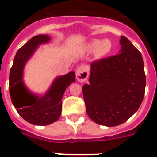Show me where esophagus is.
Instances as JSON below:
<instances>
[{
  "label": "esophagus",
  "mask_w": 157,
  "mask_h": 157,
  "mask_svg": "<svg viewBox=\"0 0 157 157\" xmlns=\"http://www.w3.org/2000/svg\"><path fill=\"white\" fill-rule=\"evenodd\" d=\"M89 75L88 66L82 65L76 70V78L79 82H85Z\"/></svg>",
  "instance_id": "1"
}]
</instances>
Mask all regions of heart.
<instances>
[{
	"label": "heart",
	"instance_id": "1",
	"mask_svg": "<svg viewBox=\"0 0 157 157\" xmlns=\"http://www.w3.org/2000/svg\"><path fill=\"white\" fill-rule=\"evenodd\" d=\"M113 44L110 40L105 39V40H99L95 39L90 41L86 46V49L90 52H96L98 57H104L112 50Z\"/></svg>",
	"mask_w": 157,
	"mask_h": 157
}]
</instances>
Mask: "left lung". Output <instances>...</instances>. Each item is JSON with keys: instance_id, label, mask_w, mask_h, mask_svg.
<instances>
[{"instance_id": "obj_1", "label": "left lung", "mask_w": 157, "mask_h": 157, "mask_svg": "<svg viewBox=\"0 0 157 157\" xmlns=\"http://www.w3.org/2000/svg\"><path fill=\"white\" fill-rule=\"evenodd\" d=\"M119 53L93 61L82 95L89 117L99 125L116 126L135 113L144 100L146 76L142 55L125 36Z\"/></svg>"}]
</instances>
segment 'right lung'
<instances>
[{
	"label": "right lung",
	"mask_w": 157,
	"mask_h": 157,
	"mask_svg": "<svg viewBox=\"0 0 157 157\" xmlns=\"http://www.w3.org/2000/svg\"><path fill=\"white\" fill-rule=\"evenodd\" d=\"M50 40L51 38L48 35H38L27 41L17 50L10 72L9 88L11 101L22 118L36 126H47L58 120L66 89L75 82L74 71L58 76L44 96L32 93L24 84L25 65L40 45Z\"/></svg>",
	"instance_id": "1"
}]
</instances>
